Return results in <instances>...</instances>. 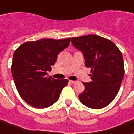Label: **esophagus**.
Returning a JSON list of instances; mask_svg holds the SVG:
<instances>
[{
  "label": "esophagus",
  "instance_id": "34e87169",
  "mask_svg": "<svg viewBox=\"0 0 134 134\" xmlns=\"http://www.w3.org/2000/svg\"><path fill=\"white\" fill-rule=\"evenodd\" d=\"M70 82L71 83V84H75V83L77 82V81H74V80H70Z\"/></svg>",
  "mask_w": 134,
  "mask_h": 134
}]
</instances>
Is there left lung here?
Returning a JSON list of instances; mask_svg holds the SVG:
<instances>
[{
	"instance_id": "obj_1",
	"label": "left lung",
	"mask_w": 134,
	"mask_h": 134,
	"mask_svg": "<svg viewBox=\"0 0 134 134\" xmlns=\"http://www.w3.org/2000/svg\"><path fill=\"white\" fill-rule=\"evenodd\" d=\"M72 44L82 52L85 66L91 68L92 82H82L85 91L79 95L86 107L99 109L114 99L124 75L122 53L110 40L88 35L72 38Z\"/></svg>"
}]
</instances>
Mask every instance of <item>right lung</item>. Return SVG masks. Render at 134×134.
<instances>
[{"label": "right lung", "instance_id": "add662e5", "mask_svg": "<svg viewBox=\"0 0 134 134\" xmlns=\"http://www.w3.org/2000/svg\"><path fill=\"white\" fill-rule=\"evenodd\" d=\"M70 38L41 39L22 44L14 52L12 76L20 96L37 109L47 108L57 102L68 80L47 77L57 55L69 46Z\"/></svg>", "mask_w": 134, "mask_h": 134}]
</instances>
